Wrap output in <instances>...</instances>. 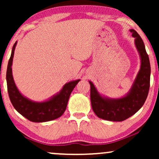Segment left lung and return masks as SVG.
<instances>
[{
	"instance_id": "obj_1",
	"label": "left lung",
	"mask_w": 159,
	"mask_h": 159,
	"mask_svg": "<svg viewBox=\"0 0 159 159\" xmlns=\"http://www.w3.org/2000/svg\"><path fill=\"white\" fill-rule=\"evenodd\" d=\"M140 53L141 66L131 90L126 96L118 99L102 97L90 81V101L93 111L99 118L108 121H121L140 109L148 95L151 65L144 43L138 32L130 30Z\"/></svg>"
}]
</instances>
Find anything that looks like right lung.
I'll use <instances>...</instances> for the list:
<instances>
[{
    "label": "right lung",
    "mask_w": 159,
    "mask_h": 159,
    "mask_svg": "<svg viewBox=\"0 0 159 159\" xmlns=\"http://www.w3.org/2000/svg\"><path fill=\"white\" fill-rule=\"evenodd\" d=\"M16 42L13 46L6 71L8 93L13 106L19 114L33 122H44L58 118L66 108L69 96L80 80L69 82L63 87L58 94L45 102H34L23 96L17 89L12 75V61Z\"/></svg>",
    "instance_id": "right-lung-1"
}]
</instances>
